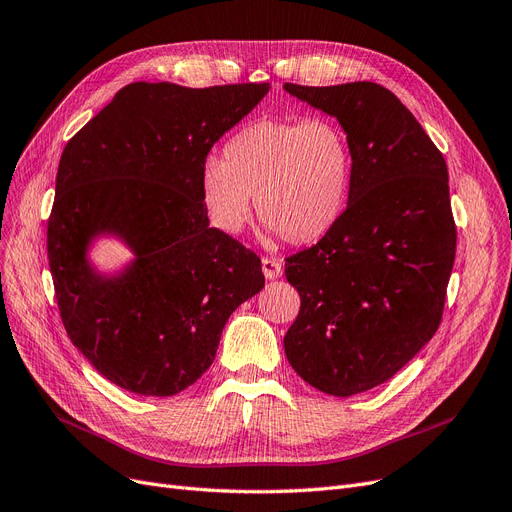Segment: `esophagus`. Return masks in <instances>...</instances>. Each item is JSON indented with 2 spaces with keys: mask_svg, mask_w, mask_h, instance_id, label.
I'll list each match as a JSON object with an SVG mask.
<instances>
[{
  "mask_svg": "<svg viewBox=\"0 0 512 512\" xmlns=\"http://www.w3.org/2000/svg\"><path fill=\"white\" fill-rule=\"evenodd\" d=\"M261 270H263V276H266L268 280H276V278L282 276L280 261L270 259V257H263V259H261Z\"/></svg>",
  "mask_w": 512,
  "mask_h": 512,
  "instance_id": "obj_1",
  "label": "esophagus"
}]
</instances>
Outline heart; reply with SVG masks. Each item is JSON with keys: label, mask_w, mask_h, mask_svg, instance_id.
<instances>
[{"label": "heart", "mask_w": 512, "mask_h": 512, "mask_svg": "<svg viewBox=\"0 0 512 512\" xmlns=\"http://www.w3.org/2000/svg\"><path fill=\"white\" fill-rule=\"evenodd\" d=\"M354 151L331 118L259 120L225 143L223 160L208 158L200 173L204 215L217 232L240 234L257 215L295 246L327 238L352 194Z\"/></svg>", "instance_id": "b5f03b06"}]
</instances>
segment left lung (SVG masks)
Segmentation results:
<instances>
[{
	"instance_id": "left-lung-1",
	"label": "left lung",
	"mask_w": 512,
	"mask_h": 512,
	"mask_svg": "<svg viewBox=\"0 0 512 512\" xmlns=\"http://www.w3.org/2000/svg\"><path fill=\"white\" fill-rule=\"evenodd\" d=\"M285 90L348 132L352 194L335 230L287 259L301 297L285 354L333 396L388 382L437 333L456 259L441 151L394 94L373 82Z\"/></svg>"
}]
</instances>
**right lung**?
<instances>
[{"instance_id": "obj_1", "label": "right lung", "mask_w": 512, "mask_h": 512, "mask_svg": "<svg viewBox=\"0 0 512 512\" xmlns=\"http://www.w3.org/2000/svg\"><path fill=\"white\" fill-rule=\"evenodd\" d=\"M270 84L124 86L63 149L48 219V261L67 335L109 382L173 396L213 365L221 331L266 278L261 259L208 225L200 173L208 151ZM101 235L133 259L101 275Z\"/></svg>"}]
</instances>
